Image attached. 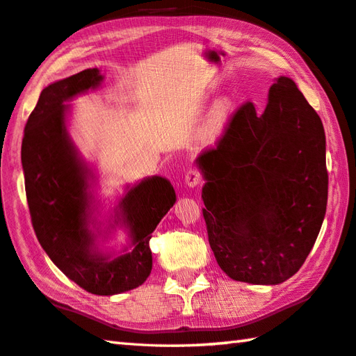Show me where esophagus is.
Returning a JSON list of instances; mask_svg holds the SVG:
<instances>
[{
	"label": "esophagus",
	"mask_w": 356,
	"mask_h": 356,
	"mask_svg": "<svg viewBox=\"0 0 356 356\" xmlns=\"http://www.w3.org/2000/svg\"><path fill=\"white\" fill-rule=\"evenodd\" d=\"M184 181H186V184H187L188 187H197V186H200V184L202 183L201 173H200L198 170H195V169L187 170L186 177H184Z\"/></svg>",
	"instance_id": "1"
}]
</instances>
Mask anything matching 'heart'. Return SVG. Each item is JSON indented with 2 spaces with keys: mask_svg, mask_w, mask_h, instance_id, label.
<instances>
[{
  "mask_svg": "<svg viewBox=\"0 0 356 356\" xmlns=\"http://www.w3.org/2000/svg\"><path fill=\"white\" fill-rule=\"evenodd\" d=\"M232 112V104L227 99H221L216 103L210 112V118H209V134L210 135H218L221 132V129L226 124V121L230 117Z\"/></svg>",
  "mask_w": 356,
  "mask_h": 356,
  "instance_id": "1",
  "label": "heart"
}]
</instances>
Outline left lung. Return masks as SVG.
Listing matches in <instances>:
<instances>
[{"mask_svg": "<svg viewBox=\"0 0 356 356\" xmlns=\"http://www.w3.org/2000/svg\"><path fill=\"white\" fill-rule=\"evenodd\" d=\"M209 244L235 281L273 286L300 270L327 206L321 118L287 76L261 113L248 101L198 156Z\"/></svg>", "mask_w": 356, "mask_h": 356, "instance_id": "1", "label": "left lung"}]
</instances>
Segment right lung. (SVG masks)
<instances>
[{"instance_id":"add662e5","label":"right lung","mask_w":356,"mask_h":356,"mask_svg":"<svg viewBox=\"0 0 356 356\" xmlns=\"http://www.w3.org/2000/svg\"><path fill=\"white\" fill-rule=\"evenodd\" d=\"M103 81L98 69L47 86L27 120L21 163L32 226L41 248L69 280L95 295L122 293L141 286L152 270V232L175 204L170 181L144 178L118 202L115 224L129 229L130 250L107 253L90 230V170L70 140L64 104Z\"/></svg>"}]
</instances>
